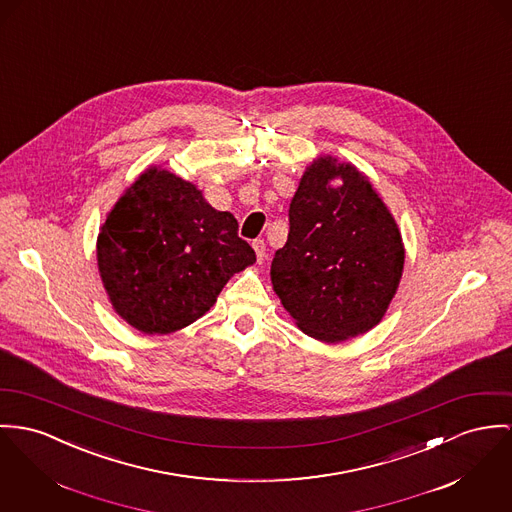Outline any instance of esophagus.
<instances>
[{"label": "esophagus", "instance_id": "1", "mask_svg": "<svg viewBox=\"0 0 512 512\" xmlns=\"http://www.w3.org/2000/svg\"><path fill=\"white\" fill-rule=\"evenodd\" d=\"M253 249H255V255H257V261L261 263L265 257H267V245L263 239H255L253 241Z\"/></svg>", "mask_w": 512, "mask_h": 512}]
</instances>
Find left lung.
<instances>
[{
	"label": "left lung",
	"instance_id": "obj_1",
	"mask_svg": "<svg viewBox=\"0 0 512 512\" xmlns=\"http://www.w3.org/2000/svg\"><path fill=\"white\" fill-rule=\"evenodd\" d=\"M335 178L339 188L330 185ZM288 220L271 280L296 325L325 343L378 325L399 286L405 249L368 177L331 156L315 159L300 179Z\"/></svg>",
	"mask_w": 512,
	"mask_h": 512
}]
</instances>
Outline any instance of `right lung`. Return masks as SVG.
<instances>
[{"instance_id": "1", "label": "right lung", "mask_w": 512, "mask_h": 512, "mask_svg": "<svg viewBox=\"0 0 512 512\" xmlns=\"http://www.w3.org/2000/svg\"><path fill=\"white\" fill-rule=\"evenodd\" d=\"M253 263L236 218L159 167L124 191L97 237V265L115 312L148 335L197 321L224 284Z\"/></svg>"}]
</instances>
